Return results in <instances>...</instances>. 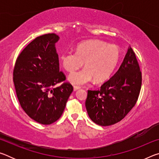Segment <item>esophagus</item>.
I'll list each match as a JSON object with an SVG mask.
<instances>
[{"instance_id": "obj_1", "label": "esophagus", "mask_w": 159, "mask_h": 159, "mask_svg": "<svg viewBox=\"0 0 159 159\" xmlns=\"http://www.w3.org/2000/svg\"><path fill=\"white\" fill-rule=\"evenodd\" d=\"M80 87H79V86H74V91H76V90H78L79 89H80Z\"/></svg>"}]
</instances>
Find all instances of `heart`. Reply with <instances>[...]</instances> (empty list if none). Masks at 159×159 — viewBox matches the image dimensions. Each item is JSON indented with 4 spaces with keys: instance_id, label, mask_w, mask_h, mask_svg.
<instances>
[{
    "instance_id": "obj_1",
    "label": "heart",
    "mask_w": 159,
    "mask_h": 159,
    "mask_svg": "<svg viewBox=\"0 0 159 159\" xmlns=\"http://www.w3.org/2000/svg\"><path fill=\"white\" fill-rule=\"evenodd\" d=\"M120 59V50L99 40L83 42L77 46L76 52L69 51L60 57L61 65L66 71L74 72L82 66L85 69L71 74L69 80L74 84L82 85L94 79L101 82L108 79Z\"/></svg>"
}]
</instances>
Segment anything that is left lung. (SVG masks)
<instances>
[{
    "label": "left lung",
    "instance_id": "left-lung-1",
    "mask_svg": "<svg viewBox=\"0 0 159 159\" xmlns=\"http://www.w3.org/2000/svg\"><path fill=\"white\" fill-rule=\"evenodd\" d=\"M142 73L135 53L128 48L121 65L99 90H88L85 107L96 124L108 126L121 120L138 101Z\"/></svg>",
    "mask_w": 159,
    "mask_h": 159
}]
</instances>
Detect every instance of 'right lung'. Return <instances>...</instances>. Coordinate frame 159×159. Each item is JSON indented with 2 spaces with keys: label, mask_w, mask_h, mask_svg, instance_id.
<instances>
[{
  "label": "right lung",
  "mask_w": 159,
  "mask_h": 159,
  "mask_svg": "<svg viewBox=\"0 0 159 159\" xmlns=\"http://www.w3.org/2000/svg\"><path fill=\"white\" fill-rule=\"evenodd\" d=\"M55 34L39 36L32 41L16 60L13 82L20 104L29 117L43 125H50L61 117L73 86L64 82L60 71ZM63 82L60 86L55 87Z\"/></svg>",
  "instance_id": "add662e5"
}]
</instances>
